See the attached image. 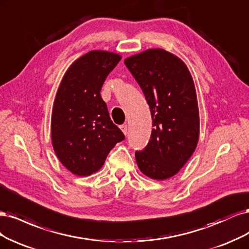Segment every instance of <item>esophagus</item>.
<instances>
[{
    "label": "esophagus",
    "instance_id": "34e87169",
    "mask_svg": "<svg viewBox=\"0 0 249 249\" xmlns=\"http://www.w3.org/2000/svg\"><path fill=\"white\" fill-rule=\"evenodd\" d=\"M120 128H121V130L123 131V133L126 135L127 134V132H128V126H127V124H123V125H121L120 126Z\"/></svg>",
    "mask_w": 249,
    "mask_h": 249
}]
</instances>
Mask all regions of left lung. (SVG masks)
I'll list each match as a JSON object with an SVG mask.
<instances>
[{"instance_id": "obj_1", "label": "left lung", "mask_w": 249, "mask_h": 249, "mask_svg": "<svg viewBox=\"0 0 249 249\" xmlns=\"http://www.w3.org/2000/svg\"><path fill=\"white\" fill-rule=\"evenodd\" d=\"M124 63L145 94L154 127L147 147L135 152L136 163L151 179H168L185 165L198 142L194 79L185 63L161 49L131 55Z\"/></svg>"}]
</instances>
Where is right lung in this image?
Returning <instances> with one entry per match:
<instances>
[{
	"instance_id": "1",
	"label": "right lung",
	"mask_w": 249,
	"mask_h": 249,
	"mask_svg": "<svg viewBox=\"0 0 249 249\" xmlns=\"http://www.w3.org/2000/svg\"><path fill=\"white\" fill-rule=\"evenodd\" d=\"M121 55L91 51L71 64L55 95L52 113L54 153L79 177L98 172L109 151L125 139L111 121L100 91Z\"/></svg>"
}]
</instances>
